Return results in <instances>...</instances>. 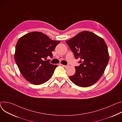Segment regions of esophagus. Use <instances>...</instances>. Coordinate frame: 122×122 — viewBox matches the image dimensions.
Instances as JSON below:
<instances>
[{
    "label": "esophagus",
    "instance_id": "obj_1",
    "mask_svg": "<svg viewBox=\"0 0 122 122\" xmlns=\"http://www.w3.org/2000/svg\"><path fill=\"white\" fill-rule=\"evenodd\" d=\"M62 66H63V67H64L65 68H68L69 67V65H62Z\"/></svg>",
    "mask_w": 122,
    "mask_h": 122
}]
</instances>
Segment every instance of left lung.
<instances>
[{
  "label": "left lung",
  "mask_w": 122,
  "mask_h": 122,
  "mask_svg": "<svg viewBox=\"0 0 122 122\" xmlns=\"http://www.w3.org/2000/svg\"><path fill=\"white\" fill-rule=\"evenodd\" d=\"M66 42L81 63L75 67V73L70 79L81 87L94 85L104 74L109 61L105 41L93 32L83 31Z\"/></svg>",
  "instance_id": "8db88e82"
}]
</instances>
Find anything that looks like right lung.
<instances>
[{
    "label": "right lung",
    "mask_w": 122,
    "mask_h": 122,
    "mask_svg": "<svg viewBox=\"0 0 122 122\" xmlns=\"http://www.w3.org/2000/svg\"><path fill=\"white\" fill-rule=\"evenodd\" d=\"M41 32L32 31L21 37L15 46V60L24 78L34 85L48 81L57 65L49 62L52 51L59 44Z\"/></svg>",
    "instance_id": "obj_1"
}]
</instances>
